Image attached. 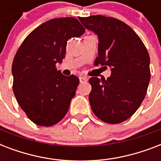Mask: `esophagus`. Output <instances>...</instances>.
<instances>
[{
	"label": "esophagus",
	"mask_w": 161,
	"mask_h": 161,
	"mask_svg": "<svg viewBox=\"0 0 161 161\" xmlns=\"http://www.w3.org/2000/svg\"><path fill=\"white\" fill-rule=\"evenodd\" d=\"M79 80H80V83H85L88 80V78H86V77H80Z\"/></svg>",
	"instance_id": "obj_1"
}]
</instances>
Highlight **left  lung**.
Masks as SVG:
<instances>
[{"label":"left lung","instance_id":"8db88e82","mask_svg":"<svg viewBox=\"0 0 161 161\" xmlns=\"http://www.w3.org/2000/svg\"><path fill=\"white\" fill-rule=\"evenodd\" d=\"M78 19L99 39L94 63L109 66L112 72L107 79L89 78L91 108L103 122H124L136 112L147 93L149 53L140 36L120 20L101 15Z\"/></svg>","mask_w":161,"mask_h":161}]
</instances>
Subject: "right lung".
I'll return each instance as SVG.
<instances>
[{"mask_svg":"<svg viewBox=\"0 0 161 161\" xmlns=\"http://www.w3.org/2000/svg\"><path fill=\"white\" fill-rule=\"evenodd\" d=\"M84 31L76 18L52 19L31 31L16 52L11 68L13 92L34 124L53 126L68 111L79 78L62 74L56 63L65 58L68 39Z\"/></svg>","mask_w":161,"mask_h":161,"instance_id":"1","label":"right lung"}]
</instances>
